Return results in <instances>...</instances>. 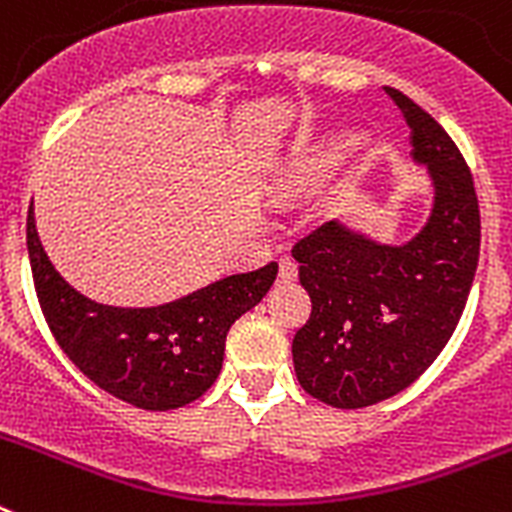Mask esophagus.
Segmentation results:
<instances>
[{
	"label": "esophagus",
	"mask_w": 512,
	"mask_h": 512,
	"mask_svg": "<svg viewBox=\"0 0 512 512\" xmlns=\"http://www.w3.org/2000/svg\"><path fill=\"white\" fill-rule=\"evenodd\" d=\"M295 279H297L295 259H289V256H284V259L279 261V282L289 284V282H295Z\"/></svg>",
	"instance_id": "obj_1"
}]
</instances>
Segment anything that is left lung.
I'll return each mask as SVG.
<instances>
[{"label": "left lung", "instance_id": "8db88e82", "mask_svg": "<svg viewBox=\"0 0 512 512\" xmlns=\"http://www.w3.org/2000/svg\"><path fill=\"white\" fill-rule=\"evenodd\" d=\"M413 156L431 166V220L390 248L323 223L292 246L310 320L292 341L302 390L333 408H369L397 395L436 361L459 325L479 261V202L451 135L397 89Z\"/></svg>", "mask_w": 512, "mask_h": 512}]
</instances>
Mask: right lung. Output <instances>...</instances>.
Segmentation results:
<instances>
[{"mask_svg":"<svg viewBox=\"0 0 512 512\" xmlns=\"http://www.w3.org/2000/svg\"><path fill=\"white\" fill-rule=\"evenodd\" d=\"M27 253L35 295L63 354L99 390L140 410H176L205 395L223 369L225 336L259 305L277 279V261L233 274L182 300L122 310L81 297L58 277L27 210Z\"/></svg>","mask_w":512,"mask_h":512,"instance_id":"obj_1","label":"right lung"}]
</instances>
